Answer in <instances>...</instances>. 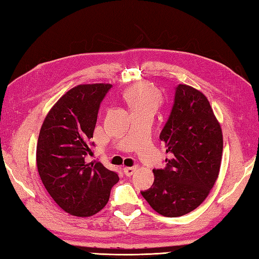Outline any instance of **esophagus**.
Listing matches in <instances>:
<instances>
[{
    "label": "esophagus",
    "mask_w": 259,
    "mask_h": 259,
    "mask_svg": "<svg viewBox=\"0 0 259 259\" xmlns=\"http://www.w3.org/2000/svg\"><path fill=\"white\" fill-rule=\"evenodd\" d=\"M136 170H137V167H124L123 172L125 176H131V175H134Z\"/></svg>",
    "instance_id": "34e87169"
}]
</instances>
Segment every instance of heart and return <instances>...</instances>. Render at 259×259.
I'll use <instances>...</instances> for the list:
<instances>
[{"mask_svg":"<svg viewBox=\"0 0 259 259\" xmlns=\"http://www.w3.org/2000/svg\"><path fill=\"white\" fill-rule=\"evenodd\" d=\"M124 100L133 110V113L144 110L155 112L160 102V93L152 84L141 82L130 87L124 92Z\"/></svg>","mask_w":259,"mask_h":259,"instance_id":"b5f03b06","label":"heart"}]
</instances>
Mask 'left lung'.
I'll use <instances>...</instances> for the list:
<instances>
[{
	"label": "left lung",
	"mask_w": 259,
	"mask_h": 259,
	"mask_svg": "<svg viewBox=\"0 0 259 259\" xmlns=\"http://www.w3.org/2000/svg\"><path fill=\"white\" fill-rule=\"evenodd\" d=\"M160 140L170 158L163 169H153L155 181L141 195L158 213L179 217L201 205L221 169L222 128L203 93L186 84L176 88Z\"/></svg>",
	"instance_id": "1"
}]
</instances>
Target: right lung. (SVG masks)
I'll list each match as a JSON object with an SVG mask.
<instances>
[{
  "label": "right lung",
  "instance_id": "right-lung-1",
  "mask_svg": "<svg viewBox=\"0 0 259 259\" xmlns=\"http://www.w3.org/2000/svg\"><path fill=\"white\" fill-rule=\"evenodd\" d=\"M111 84H80L59 99L41 126L36 166L46 189L59 207L89 217L107 205L117 172L101 162L88 163L100 103Z\"/></svg>",
  "mask_w": 259,
  "mask_h": 259
}]
</instances>
